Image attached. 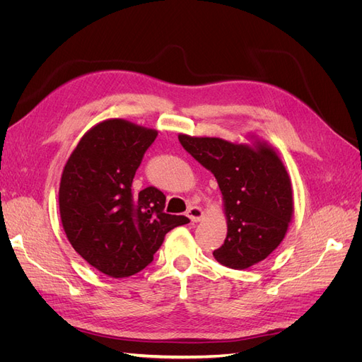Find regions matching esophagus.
<instances>
[{"instance_id": "esophagus-1", "label": "esophagus", "mask_w": 362, "mask_h": 362, "mask_svg": "<svg viewBox=\"0 0 362 362\" xmlns=\"http://www.w3.org/2000/svg\"><path fill=\"white\" fill-rule=\"evenodd\" d=\"M187 216L190 217L192 222H199L201 218L204 217V210H202L201 206L193 205V206H190L189 210H187Z\"/></svg>"}]
</instances>
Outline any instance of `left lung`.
<instances>
[{"label": "left lung", "instance_id": "8db88e82", "mask_svg": "<svg viewBox=\"0 0 362 362\" xmlns=\"http://www.w3.org/2000/svg\"><path fill=\"white\" fill-rule=\"evenodd\" d=\"M178 139L222 192L228 233L214 258L238 270L266 259L286 237L294 211L290 175L275 148L259 139L250 145L187 134Z\"/></svg>", "mask_w": 362, "mask_h": 362}]
</instances>
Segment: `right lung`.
I'll return each mask as SVG.
<instances>
[{
  "instance_id": "1",
  "label": "right lung",
  "mask_w": 362,
  "mask_h": 362,
  "mask_svg": "<svg viewBox=\"0 0 362 362\" xmlns=\"http://www.w3.org/2000/svg\"><path fill=\"white\" fill-rule=\"evenodd\" d=\"M157 134L125 119H107L87 131L64 164L59 189L63 229L72 247L107 276L144 270L164 235L190 222L164 213L166 196L158 189L131 190Z\"/></svg>"
}]
</instances>
